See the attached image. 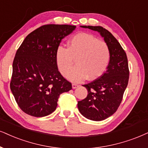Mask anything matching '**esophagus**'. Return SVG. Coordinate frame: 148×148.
<instances>
[{"instance_id": "34e87169", "label": "esophagus", "mask_w": 148, "mask_h": 148, "mask_svg": "<svg viewBox=\"0 0 148 148\" xmlns=\"http://www.w3.org/2000/svg\"><path fill=\"white\" fill-rule=\"evenodd\" d=\"M78 87H79V85H77V84H76V83H73L72 84V88H73V89H76V88H77Z\"/></svg>"}]
</instances>
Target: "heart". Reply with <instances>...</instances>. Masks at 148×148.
Wrapping results in <instances>:
<instances>
[{
	"instance_id": "heart-1",
	"label": "heart",
	"mask_w": 148,
	"mask_h": 148,
	"mask_svg": "<svg viewBox=\"0 0 148 148\" xmlns=\"http://www.w3.org/2000/svg\"><path fill=\"white\" fill-rule=\"evenodd\" d=\"M111 51L106 42L92 35L79 33L68 42V48L59 46L56 52V61L59 72L65 76L73 64L77 66L67 74L73 82L85 78L93 80L102 75L107 68Z\"/></svg>"
}]
</instances>
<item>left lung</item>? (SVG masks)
Returning <instances> with one entry per match:
<instances>
[{
  "mask_svg": "<svg viewBox=\"0 0 148 148\" xmlns=\"http://www.w3.org/2000/svg\"><path fill=\"white\" fill-rule=\"evenodd\" d=\"M97 31L109 47L111 58L106 72L87 85V98L78 102L80 113L93 121H102L111 116L118 108L128 85L129 69L125 51L116 38L103 27L80 26Z\"/></svg>",
  "mask_w": 148,
  "mask_h": 148,
  "instance_id": "8db88e82",
  "label": "left lung"
}]
</instances>
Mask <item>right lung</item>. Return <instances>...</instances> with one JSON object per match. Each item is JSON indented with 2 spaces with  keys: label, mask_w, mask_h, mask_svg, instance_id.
<instances>
[{
  "label": "right lung",
  "mask_w": 148,
  "mask_h": 148,
  "mask_svg": "<svg viewBox=\"0 0 148 148\" xmlns=\"http://www.w3.org/2000/svg\"><path fill=\"white\" fill-rule=\"evenodd\" d=\"M76 27L42 26L28 35L17 50L10 88L25 113L37 117L50 115L55 111L60 94L72 89V84L58 70L56 52Z\"/></svg>",
  "instance_id": "1"
}]
</instances>
